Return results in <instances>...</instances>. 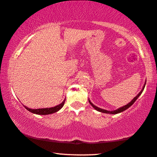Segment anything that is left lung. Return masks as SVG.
Wrapping results in <instances>:
<instances>
[{
    "label": "left lung",
    "instance_id": "8db88e82",
    "mask_svg": "<svg viewBox=\"0 0 157 157\" xmlns=\"http://www.w3.org/2000/svg\"><path fill=\"white\" fill-rule=\"evenodd\" d=\"M145 85H146V84H144V86H143V88H142V90H141V92H140L138 94H137V95L136 96V97H135L134 98V99H133L132 100V101H131L129 103V104H128L127 105H125V106L121 107V108H120V109H117V110H115V111H106V110H104V109L98 108V107L94 106V104H92V103L90 101V100H89V102H90V104L91 105H92V106L94 107V109H96V110H97V111H98L102 112V113H111V114L119 113H121V112H123V111H125V110L128 109V108H129L130 106H131L133 104H134V102H135V101H136L137 98H138V97H140V95L141 94L142 92H143V90H144V86H145Z\"/></svg>",
    "mask_w": 157,
    "mask_h": 157
}]
</instances>
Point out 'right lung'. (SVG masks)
<instances>
[{"instance_id": "right-lung-1", "label": "right lung", "mask_w": 157, "mask_h": 157, "mask_svg": "<svg viewBox=\"0 0 157 157\" xmlns=\"http://www.w3.org/2000/svg\"><path fill=\"white\" fill-rule=\"evenodd\" d=\"M65 99H64V101H63L61 104L58 105L55 107H52V108H46V109H32L28 108V107L25 106L27 110L28 111L32 112V113H35V114H38V115H48V114H51L53 113H56L58 111L62 108L63 106V105L65 104Z\"/></svg>"}]
</instances>
